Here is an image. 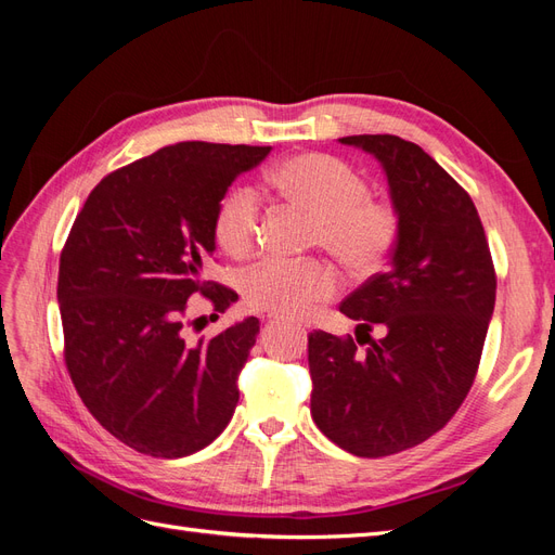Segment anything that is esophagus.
<instances>
[{"label": "esophagus", "mask_w": 555, "mask_h": 555, "mask_svg": "<svg viewBox=\"0 0 555 555\" xmlns=\"http://www.w3.org/2000/svg\"><path fill=\"white\" fill-rule=\"evenodd\" d=\"M273 319H278V317H273ZM298 328H300V326H298ZM304 331H306V328H304Z\"/></svg>", "instance_id": "obj_1"}]
</instances>
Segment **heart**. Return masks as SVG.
I'll list each match as a JSON object with an SVG mask.
<instances>
[{"mask_svg":"<svg viewBox=\"0 0 555 555\" xmlns=\"http://www.w3.org/2000/svg\"><path fill=\"white\" fill-rule=\"evenodd\" d=\"M266 182L287 204L314 217L312 243L324 245L354 273H373L389 257L398 217L367 194V182L343 159L304 153L282 159ZM215 241L229 257H249L257 247L259 201L249 188H233L215 212ZM247 304L282 317H308L338 292V273L326 261L263 259L243 275Z\"/></svg>","mask_w":555,"mask_h":555,"instance_id":"obj_1","label":"heart"}]
</instances>
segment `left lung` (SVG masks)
Masks as SVG:
<instances>
[{
    "label": "left lung",
    "mask_w": 555,
    "mask_h": 555,
    "mask_svg": "<svg viewBox=\"0 0 555 555\" xmlns=\"http://www.w3.org/2000/svg\"><path fill=\"white\" fill-rule=\"evenodd\" d=\"M338 141L382 164L398 236L389 271L340 306L357 340L310 335V410L331 442L379 459L422 444L461 408L493 317L495 271L473 198L422 147L391 133Z\"/></svg>",
    "instance_id": "1"
}]
</instances>
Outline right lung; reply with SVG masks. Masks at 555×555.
<instances>
[{"label":"right lung","mask_w":555,"mask_h":555,"mask_svg":"<svg viewBox=\"0 0 555 555\" xmlns=\"http://www.w3.org/2000/svg\"><path fill=\"white\" fill-rule=\"evenodd\" d=\"M271 145L184 141L108 173L90 192L60 257L64 359L78 396L117 440L155 459L208 447L238 405V373L257 343L247 317L188 345L182 314L204 294L215 212L231 182Z\"/></svg>","instance_id":"1"}]
</instances>
